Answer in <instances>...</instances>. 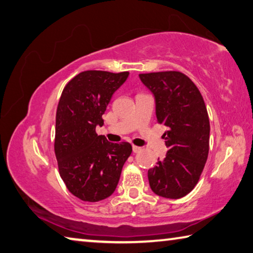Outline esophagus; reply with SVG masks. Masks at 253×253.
I'll return each mask as SVG.
<instances>
[{
    "mask_svg": "<svg viewBox=\"0 0 253 253\" xmlns=\"http://www.w3.org/2000/svg\"><path fill=\"white\" fill-rule=\"evenodd\" d=\"M132 150H133L134 153H139L142 149H141L140 147H136V145H133V147H132Z\"/></svg>",
    "mask_w": 253,
    "mask_h": 253,
    "instance_id": "1",
    "label": "esophagus"
}]
</instances>
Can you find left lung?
Segmentation results:
<instances>
[{
  "label": "left lung",
  "instance_id": "1",
  "mask_svg": "<svg viewBox=\"0 0 253 253\" xmlns=\"http://www.w3.org/2000/svg\"><path fill=\"white\" fill-rule=\"evenodd\" d=\"M140 79L156 97L158 123L168 126V153L149 170L150 187L163 198H183L197 185L209 154L205 100L192 80L179 71L141 73Z\"/></svg>",
  "mask_w": 253,
  "mask_h": 253
}]
</instances>
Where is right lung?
I'll return each instance as SVG.
<instances>
[{
  "instance_id": "1",
  "label": "right lung",
  "mask_w": 253,
  "mask_h": 253,
  "mask_svg": "<svg viewBox=\"0 0 253 253\" xmlns=\"http://www.w3.org/2000/svg\"><path fill=\"white\" fill-rule=\"evenodd\" d=\"M129 72L88 70L70 80L62 92L55 119L54 152L62 180L82 201L97 202L117 188L129 142L111 143L97 135L106 106Z\"/></svg>"
}]
</instances>
